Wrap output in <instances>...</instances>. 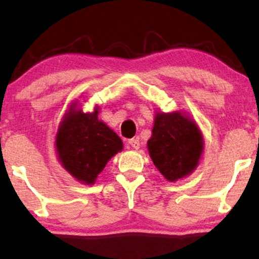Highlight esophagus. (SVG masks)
I'll list each match as a JSON object with an SVG mask.
<instances>
[{"label": "esophagus", "instance_id": "obj_1", "mask_svg": "<svg viewBox=\"0 0 259 259\" xmlns=\"http://www.w3.org/2000/svg\"><path fill=\"white\" fill-rule=\"evenodd\" d=\"M127 144H129L130 146L134 148V150H139V148H140V141H139L138 138H136V139H130L129 141H127Z\"/></svg>", "mask_w": 259, "mask_h": 259}]
</instances>
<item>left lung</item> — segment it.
<instances>
[{"label":"left lung","mask_w":259,"mask_h":259,"mask_svg":"<svg viewBox=\"0 0 259 259\" xmlns=\"http://www.w3.org/2000/svg\"><path fill=\"white\" fill-rule=\"evenodd\" d=\"M147 148L153 164L169 181L190 175L203 152L197 124L185 113H157Z\"/></svg>","instance_id":"1"}]
</instances>
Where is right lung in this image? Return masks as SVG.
<instances>
[{
  "label": "right lung",
  "instance_id": "obj_1",
  "mask_svg": "<svg viewBox=\"0 0 259 259\" xmlns=\"http://www.w3.org/2000/svg\"><path fill=\"white\" fill-rule=\"evenodd\" d=\"M123 150V141L94 112L70 105L56 135V151L63 168L80 183L92 185L107 162Z\"/></svg>",
  "mask_w": 259,
  "mask_h": 259
}]
</instances>
